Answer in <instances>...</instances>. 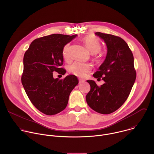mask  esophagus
<instances>
[{
	"instance_id": "esophagus-1",
	"label": "esophagus",
	"mask_w": 154,
	"mask_h": 154,
	"mask_svg": "<svg viewBox=\"0 0 154 154\" xmlns=\"http://www.w3.org/2000/svg\"><path fill=\"white\" fill-rule=\"evenodd\" d=\"M85 82V80H82V79H79V84H81V83H83Z\"/></svg>"
}]
</instances>
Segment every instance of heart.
I'll return each mask as SVG.
<instances>
[{"instance_id":"obj_1","label":"heart","mask_w":154,"mask_h":154,"mask_svg":"<svg viewBox=\"0 0 154 154\" xmlns=\"http://www.w3.org/2000/svg\"><path fill=\"white\" fill-rule=\"evenodd\" d=\"M83 41L87 49L91 54H96L100 51L101 49V44L99 40L94 36H88L85 37ZM70 45L68 44L63 49V55L66 60H68L70 58ZM91 69V65L88 63H84L80 62H75L71 64L69 70V71L79 77H84L88 72Z\"/></svg>"}]
</instances>
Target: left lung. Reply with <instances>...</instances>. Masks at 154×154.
Listing matches in <instances>:
<instances>
[{
  "label": "left lung",
  "mask_w": 154,
  "mask_h": 154,
  "mask_svg": "<svg viewBox=\"0 0 154 154\" xmlns=\"http://www.w3.org/2000/svg\"><path fill=\"white\" fill-rule=\"evenodd\" d=\"M106 44L107 53L103 63L93 76L105 83L98 86L92 80L86 96V102L95 112L107 115L121 107L128 98L136 79L134 58L126 42L120 37L96 32Z\"/></svg>",
  "instance_id": "obj_1"
}]
</instances>
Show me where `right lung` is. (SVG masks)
<instances>
[{
    "label": "right lung",
    "mask_w": 154,
    "mask_h": 154,
    "mask_svg": "<svg viewBox=\"0 0 154 154\" xmlns=\"http://www.w3.org/2000/svg\"><path fill=\"white\" fill-rule=\"evenodd\" d=\"M77 35L52 34L35 39L26 52L22 84L33 105L47 115H56L66 107L69 96L79 83L77 77L68 75L54 79L53 72L62 75L63 49Z\"/></svg>",
    "instance_id": "add662e5"
}]
</instances>
